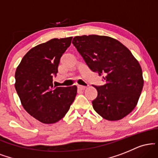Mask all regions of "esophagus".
<instances>
[{
	"mask_svg": "<svg viewBox=\"0 0 158 158\" xmlns=\"http://www.w3.org/2000/svg\"><path fill=\"white\" fill-rule=\"evenodd\" d=\"M87 87L86 86H82V85H78V88H79V89H80V90H85V88H86Z\"/></svg>",
	"mask_w": 158,
	"mask_h": 158,
	"instance_id": "34e87169",
	"label": "esophagus"
}]
</instances>
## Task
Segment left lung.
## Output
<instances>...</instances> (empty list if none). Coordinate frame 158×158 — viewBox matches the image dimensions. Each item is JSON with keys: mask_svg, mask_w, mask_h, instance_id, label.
I'll return each instance as SVG.
<instances>
[{"mask_svg": "<svg viewBox=\"0 0 158 158\" xmlns=\"http://www.w3.org/2000/svg\"><path fill=\"white\" fill-rule=\"evenodd\" d=\"M73 44L92 71L104 77L105 85L93 86L97 97L93 108L102 118L117 121L135 109L143 87L142 68L122 43L105 35L76 36Z\"/></svg>", "mask_w": 158, "mask_h": 158, "instance_id": "obj_1", "label": "left lung"}]
</instances>
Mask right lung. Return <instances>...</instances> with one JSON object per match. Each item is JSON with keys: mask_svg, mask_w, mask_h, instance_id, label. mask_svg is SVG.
<instances>
[{"mask_svg": "<svg viewBox=\"0 0 158 158\" xmlns=\"http://www.w3.org/2000/svg\"><path fill=\"white\" fill-rule=\"evenodd\" d=\"M73 37L52 39L30 49L16 69L15 87L21 105L32 117L45 124L64 117L75 99L77 87L53 88L60 59Z\"/></svg>", "mask_w": 158, "mask_h": 158, "instance_id": "obj_1", "label": "right lung"}]
</instances>
